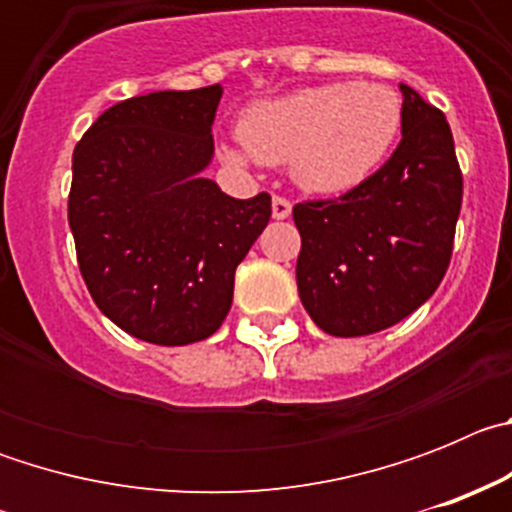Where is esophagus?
Masks as SVG:
<instances>
[{"mask_svg":"<svg viewBox=\"0 0 512 512\" xmlns=\"http://www.w3.org/2000/svg\"><path fill=\"white\" fill-rule=\"evenodd\" d=\"M289 212H292V202L287 197L274 194V200H271V215H274V220H284V217H289Z\"/></svg>","mask_w":512,"mask_h":512,"instance_id":"1","label":"esophagus"}]
</instances>
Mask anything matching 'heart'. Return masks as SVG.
<instances>
[{
  "label": "heart",
  "instance_id": "b5f03b06",
  "mask_svg": "<svg viewBox=\"0 0 512 512\" xmlns=\"http://www.w3.org/2000/svg\"><path fill=\"white\" fill-rule=\"evenodd\" d=\"M400 122L402 104L390 87L333 81L251 104L238 135L261 164H292L300 187L338 194L382 164Z\"/></svg>",
  "mask_w": 512,
  "mask_h": 512
}]
</instances>
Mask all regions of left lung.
Segmentation results:
<instances>
[{"label": "left lung", "instance_id": "8db88e82", "mask_svg": "<svg viewBox=\"0 0 512 512\" xmlns=\"http://www.w3.org/2000/svg\"><path fill=\"white\" fill-rule=\"evenodd\" d=\"M402 89V140L336 200L297 202L300 300L330 336H369L418 310L454 251L461 169L443 112Z\"/></svg>", "mask_w": 512, "mask_h": 512}]
</instances>
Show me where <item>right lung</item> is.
Instances as JSON below:
<instances>
[{"instance_id": "add662e5", "label": "right lung", "mask_w": 512, "mask_h": 512, "mask_svg": "<svg viewBox=\"0 0 512 512\" xmlns=\"http://www.w3.org/2000/svg\"><path fill=\"white\" fill-rule=\"evenodd\" d=\"M220 97L212 84L125 99L74 148L69 225L81 277L99 310L140 341L212 336L235 269L271 217L266 192L233 200L202 176Z\"/></svg>"}]
</instances>
